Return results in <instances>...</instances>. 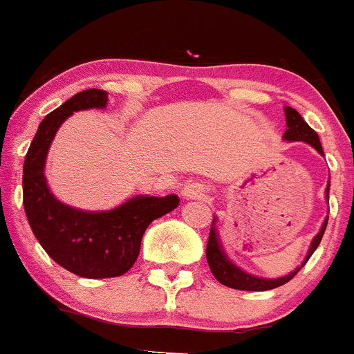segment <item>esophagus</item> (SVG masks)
Here are the masks:
<instances>
[{
  "instance_id": "1",
  "label": "esophagus",
  "mask_w": 354,
  "mask_h": 354,
  "mask_svg": "<svg viewBox=\"0 0 354 354\" xmlns=\"http://www.w3.org/2000/svg\"><path fill=\"white\" fill-rule=\"evenodd\" d=\"M183 195L186 198H193V196H205V187L200 186V184H193V183H187L186 186L183 187Z\"/></svg>"
}]
</instances>
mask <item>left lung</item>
<instances>
[{
  "instance_id": "1",
  "label": "left lung",
  "mask_w": 354,
  "mask_h": 354,
  "mask_svg": "<svg viewBox=\"0 0 354 354\" xmlns=\"http://www.w3.org/2000/svg\"><path fill=\"white\" fill-rule=\"evenodd\" d=\"M286 122H287V131L283 133V140H287V142H305L308 143V145L314 147L319 154L324 156L317 133H315V131L312 129L305 120H303L301 115H299L294 108H290V106H287L286 108ZM328 193H330V184H328L326 187V196ZM214 221L216 220H212V227H211V232H209V241H207V250H205L207 264L218 282L230 287V289H239V290H270V289H274V287L283 286V283H287L289 280H292V278L296 277V273H298L303 266L306 264V261L312 257V253L315 252V248H317L321 239H323L324 230H326V225H328V218H326L323 227H321V230L317 232V236L312 239V245L310 248H308L305 261H303L301 266L296 268L292 273L280 278H259V277H253V274L245 273V271L239 270L236 264H232V262L228 261V257L225 255L223 248H221L220 245V239H218V232H216V228H214Z\"/></svg>"
}]
</instances>
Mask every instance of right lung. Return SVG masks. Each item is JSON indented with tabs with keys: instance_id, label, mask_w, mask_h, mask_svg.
<instances>
[{
	"instance_id": "obj_1",
	"label": "right lung",
	"mask_w": 354,
	"mask_h": 354,
	"mask_svg": "<svg viewBox=\"0 0 354 354\" xmlns=\"http://www.w3.org/2000/svg\"><path fill=\"white\" fill-rule=\"evenodd\" d=\"M104 90H83L40 122L23 167V204L31 230L49 257L83 278L127 273L140 255L147 227L174 211L179 196L138 195L111 211L88 212L62 204L49 192L44 167L58 127L74 111L106 108Z\"/></svg>"
}]
</instances>
